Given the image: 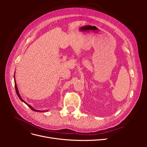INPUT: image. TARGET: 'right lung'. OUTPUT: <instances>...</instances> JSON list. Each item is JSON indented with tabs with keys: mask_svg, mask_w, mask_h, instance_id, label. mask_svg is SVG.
Wrapping results in <instances>:
<instances>
[{
	"mask_svg": "<svg viewBox=\"0 0 147 147\" xmlns=\"http://www.w3.org/2000/svg\"><path fill=\"white\" fill-rule=\"evenodd\" d=\"M14 80H15V90H16V94H17V95H18V97L20 99V100L22 101V102H24V103L26 104H27V105L29 107L30 109H32L33 111H35V112H45V111H40V110H35V109H34L32 106H30V105H29L27 102H26L25 101H24V100L21 98V97L20 96V94H19V92H18V88H17V86H16V82H15V77H14Z\"/></svg>",
	"mask_w": 147,
	"mask_h": 147,
	"instance_id": "add662e5",
	"label": "right lung"
}]
</instances>
